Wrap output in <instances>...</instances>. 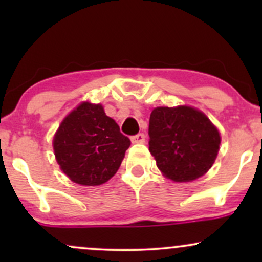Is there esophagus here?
<instances>
[{
	"label": "esophagus",
	"instance_id": "esophagus-1",
	"mask_svg": "<svg viewBox=\"0 0 262 262\" xmlns=\"http://www.w3.org/2000/svg\"><path fill=\"white\" fill-rule=\"evenodd\" d=\"M130 140H132V143H133V144H141V143H144V141H145V135H144L143 133L133 135V137L130 138Z\"/></svg>",
	"mask_w": 262,
	"mask_h": 262
}]
</instances>
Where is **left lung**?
Instances as JSON below:
<instances>
[{
    "mask_svg": "<svg viewBox=\"0 0 262 262\" xmlns=\"http://www.w3.org/2000/svg\"><path fill=\"white\" fill-rule=\"evenodd\" d=\"M149 150L167 179L193 181L212 167L221 135L200 111L158 107L150 114Z\"/></svg>",
    "mask_w": 262,
    "mask_h": 262,
    "instance_id": "1",
    "label": "left lung"
}]
</instances>
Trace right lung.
<instances>
[{"label": "right lung", "mask_w": 262, "mask_h": 262, "mask_svg": "<svg viewBox=\"0 0 262 262\" xmlns=\"http://www.w3.org/2000/svg\"><path fill=\"white\" fill-rule=\"evenodd\" d=\"M53 144L60 169L71 181L98 186L119 169L130 140L101 104L83 102L61 122Z\"/></svg>", "instance_id": "right-lung-1"}]
</instances>
